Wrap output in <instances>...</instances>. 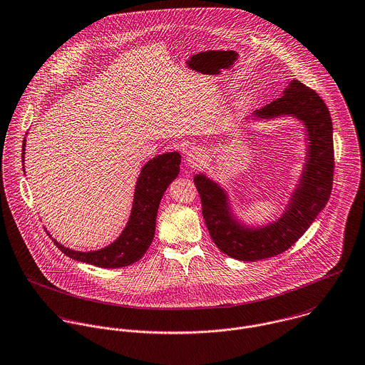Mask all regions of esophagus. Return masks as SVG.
<instances>
[{
    "mask_svg": "<svg viewBox=\"0 0 365 365\" xmlns=\"http://www.w3.org/2000/svg\"><path fill=\"white\" fill-rule=\"evenodd\" d=\"M185 160L190 165H197L204 160V152L201 149H192L185 155Z\"/></svg>",
    "mask_w": 365,
    "mask_h": 365,
    "instance_id": "esophagus-1",
    "label": "esophagus"
}]
</instances>
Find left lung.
Returning <instances> with one entry per match:
<instances>
[{
	"instance_id": "left-lung-1",
	"label": "left lung",
	"mask_w": 365,
	"mask_h": 365,
	"mask_svg": "<svg viewBox=\"0 0 365 365\" xmlns=\"http://www.w3.org/2000/svg\"><path fill=\"white\" fill-rule=\"evenodd\" d=\"M253 116L260 119L294 116L301 120L308 140L307 163L281 217L259 227L246 226L236 219L226 191L217 182L205 174L194 177L213 243L222 253L242 261L262 260L288 250L326 207L334 171L330 112L312 88L292 80L279 98L257 109Z\"/></svg>"
}]
</instances>
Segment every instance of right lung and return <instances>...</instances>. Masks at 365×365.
I'll return each instance as SVG.
<instances>
[{
	"mask_svg": "<svg viewBox=\"0 0 365 365\" xmlns=\"http://www.w3.org/2000/svg\"><path fill=\"white\" fill-rule=\"evenodd\" d=\"M25 145L26 139L22 143V164ZM180 163L181 155L171 152L158 155L142 167L135 187L129 220L120 236L109 246L94 252H76L53 239L54 245L70 259L101 268H119L140 260L153 242L158 205L167 187L178 175Z\"/></svg>",
	"mask_w": 365,
	"mask_h": 365,
	"instance_id": "1",
	"label": "right lung"
}]
</instances>
